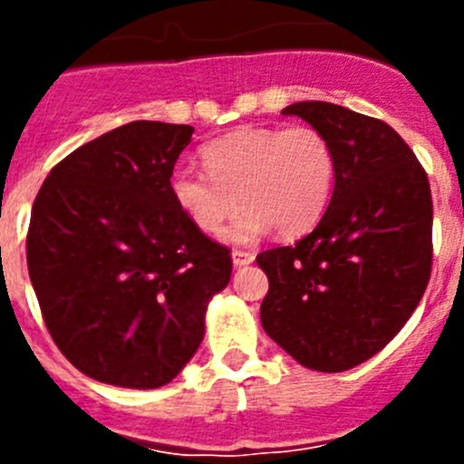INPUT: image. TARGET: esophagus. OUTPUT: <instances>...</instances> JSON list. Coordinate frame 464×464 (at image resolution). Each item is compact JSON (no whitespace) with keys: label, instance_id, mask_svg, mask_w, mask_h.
Returning <instances> with one entry per match:
<instances>
[{"label":"esophagus","instance_id":"34e87169","mask_svg":"<svg viewBox=\"0 0 464 464\" xmlns=\"http://www.w3.org/2000/svg\"><path fill=\"white\" fill-rule=\"evenodd\" d=\"M256 260L251 251H235L232 253V262H235V267H246V265H251Z\"/></svg>","mask_w":464,"mask_h":464}]
</instances>
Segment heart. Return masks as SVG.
Instances as JSON below:
<instances>
[{
  "label": "heart",
  "instance_id": "b5f03b06",
  "mask_svg": "<svg viewBox=\"0 0 464 464\" xmlns=\"http://www.w3.org/2000/svg\"><path fill=\"white\" fill-rule=\"evenodd\" d=\"M199 158L207 176L186 167L171 171V202L202 235H216L246 204L225 232L235 244L272 227L281 235L304 232L321 218L334 186V150L309 125L241 127L204 143Z\"/></svg>",
  "mask_w": 464,
  "mask_h": 464
}]
</instances>
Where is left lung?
Listing matches in <instances>:
<instances>
[{
  "mask_svg": "<svg viewBox=\"0 0 464 464\" xmlns=\"http://www.w3.org/2000/svg\"><path fill=\"white\" fill-rule=\"evenodd\" d=\"M281 113L325 134L334 190L311 235L256 257L269 278L260 321L302 367L353 370L395 337L428 288V174L383 121L330 102H297Z\"/></svg>",
  "mask_w": 464,
  "mask_h": 464,
  "instance_id": "1",
  "label": "left lung"
}]
</instances>
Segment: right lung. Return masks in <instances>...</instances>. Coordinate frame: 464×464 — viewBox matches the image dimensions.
I'll return each instance as SVG.
<instances>
[{"label":"right lung","mask_w":464,"mask_h":464,"mask_svg":"<svg viewBox=\"0 0 464 464\" xmlns=\"http://www.w3.org/2000/svg\"><path fill=\"white\" fill-rule=\"evenodd\" d=\"M195 127L134 121L51 169L32 207L27 269L53 342L102 383H169L204 339L232 257L169 195Z\"/></svg>","instance_id":"obj_1"}]
</instances>
